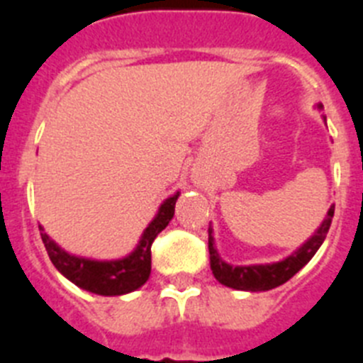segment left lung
<instances>
[{
  "label": "left lung",
  "instance_id": "obj_1",
  "mask_svg": "<svg viewBox=\"0 0 363 363\" xmlns=\"http://www.w3.org/2000/svg\"><path fill=\"white\" fill-rule=\"evenodd\" d=\"M334 216V204L329 208L327 217L323 219L321 226L318 228L316 234L305 242L303 247L294 252L292 256L285 257L283 261H277L272 264H247V267H234L220 259L217 254L216 247H213V235L212 228L208 230V250H210V267L216 276V279L223 285L230 286V289H238V291H270L276 286L283 285L294 276L298 270H301L308 261L313 259V256L321 247V242L325 241V235L330 228Z\"/></svg>",
  "mask_w": 363,
  "mask_h": 363
}]
</instances>
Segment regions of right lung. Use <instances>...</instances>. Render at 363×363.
<instances>
[{
	"label": "right lung",
	"mask_w": 363,
	"mask_h": 363,
	"mask_svg": "<svg viewBox=\"0 0 363 363\" xmlns=\"http://www.w3.org/2000/svg\"><path fill=\"white\" fill-rule=\"evenodd\" d=\"M179 191L164 201L159 213L144 230L143 238L128 257L116 261H94L86 257L71 256L56 245L40 226L42 241L49 254L50 261L60 272L77 286L100 296H121L137 291L147 281L151 272V245L157 235L162 232L175 213V201Z\"/></svg>",
	"instance_id": "obj_1"
}]
</instances>
